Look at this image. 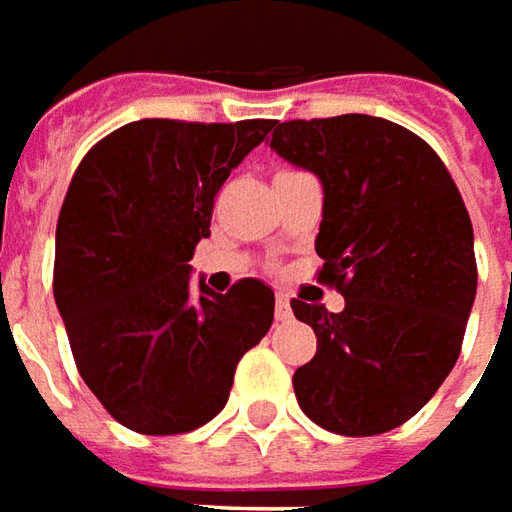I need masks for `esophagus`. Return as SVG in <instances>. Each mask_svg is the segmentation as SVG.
I'll list each match as a JSON object with an SVG mask.
<instances>
[{
	"instance_id": "34e87169",
	"label": "esophagus",
	"mask_w": 512,
	"mask_h": 512,
	"mask_svg": "<svg viewBox=\"0 0 512 512\" xmlns=\"http://www.w3.org/2000/svg\"><path fill=\"white\" fill-rule=\"evenodd\" d=\"M293 310H290V299L287 296H276V322H290Z\"/></svg>"
}]
</instances>
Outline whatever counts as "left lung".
<instances>
[{
  "label": "left lung",
  "instance_id": "1",
  "mask_svg": "<svg viewBox=\"0 0 512 512\" xmlns=\"http://www.w3.org/2000/svg\"><path fill=\"white\" fill-rule=\"evenodd\" d=\"M270 148L325 187L319 282L342 313L293 299L316 356L293 373L307 419L376 436L413 419L462 353L476 299L473 225L439 153L364 113L273 122Z\"/></svg>",
  "mask_w": 512,
  "mask_h": 512
}]
</instances>
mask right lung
Returning a JSON list of instances; mask_svg holds the SVG:
<instances>
[{"label":"right lung","instance_id":"1","mask_svg":"<svg viewBox=\"0 0 512 512\" xmlns=\"http://www.w3.org/2000/svg\"><path fill=\"white\" fill-rule=\"evenodd\" d=\"M273 119H139L79 162L56 222L53 299L79 376L110 416L176 436L227 404L236 364L273 325V290L190 282L213 199Z\"/></svg>","mask_w":512,"mask_h":512}]
</instances>
